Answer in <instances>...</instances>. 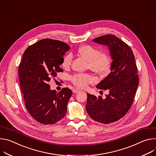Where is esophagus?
Wrapping results in <instances>:
<instances>
[{"label": "esophagus", "instance_id": "1", "mask_svg": "<svg viewBox=\"0 0 156 156\" xmlns=\"http://www.w3.org/2000/svg\"><path fill=\"white\" fill-rule=\"evenodd\" d=\"M73 93L76 94V93H77V92H79V90L78 89H74L73 90Z\"/></svg>", "mask_w": 156, "mask_h": 156}]
</instances>
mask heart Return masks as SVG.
<instances>
[{
	"label": "heart",
	"instance_id": "1",
	"mask_svg": "<svg viewBox=\"0 0 156 156\" xmlns=\"http://www.w3.org/2000/svg\"><path fill=\"white\" fill-rule=\"evenodd\" d=\"M77 54L89 61V67L93 72L105 75L109 73L112 65L110 56L106 53L99 51L89 44L80 46L77 49ZM73 56L71 54L66 55L62 60V66L68 68L71 66ZM71 82L79 88L87 87L89 83L94 82V78L87 74H76L71 77Z\"/></svg>",
	"mask_w": 156,
	"mask_h": 156
}]
</instances>
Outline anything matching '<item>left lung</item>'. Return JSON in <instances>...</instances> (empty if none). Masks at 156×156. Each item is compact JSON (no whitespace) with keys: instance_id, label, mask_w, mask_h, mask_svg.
Masks as SVG:
<instances>
[{"instance_id":"8db88e82","label":"left lung","mask_w":156,"mask_h":156,"mask_svg":"<svg viewBox=\"0 0 156 156\" xmlns=\"http://www.w3.org/2000/svg\"><path fill=\"white\" fill-rule=\"evenodd\" d=\"M92 41L108 47L112 62L110 73L97 85L108 94L103 99L87 94L85 108L95 122L109 124L123 117L132 105L139 83L137 69L132 50L116 36L107 34Z\"/></svg>"}]
</instances>
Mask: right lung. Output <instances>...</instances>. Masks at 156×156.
Returning a JSON list of instances; mask_svg holds the SVG:
<instances>
[{"label": "right lung", "mask_w": 156, "mask_h": 156, "mask_svg": "<svg viewBox=\"0 0 156 156\" xmlns=\"http://www.w3.org/2000/svg\"><path fill=\"white\" fill-rule=\"evenodd\" d=\"M70 47L58 40L43 39L30 46L24 52L19 75L25 107L40 123L52 125L63 118L73 92L64 88L59 92L51 90V78L62 72L59 67Z\"/></svg>", "instance_id": "1"}]
</instances>
